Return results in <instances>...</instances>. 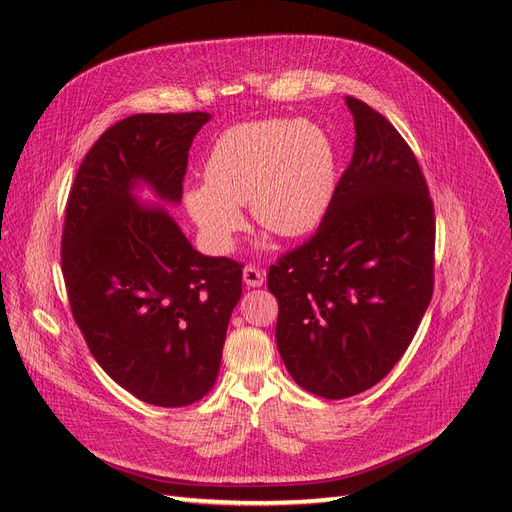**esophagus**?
<instances>
[{"label": "esophagus", "instance_id": "obj_1", "mask_svg": "<svg viewBox=\"0 0 512 512\" xmlns=\"http://www.w3.org/2000/svg\"><path fill=\"white\" fill-rule=\"evenodd\" d=\"M242 277H244V283L248 287H261V285H264V281H266V274L261 272L259 268H255V266H246L244 272H242Z\"/></svg>", "mask_w": 512, "mask_h": 512}]
</instances>
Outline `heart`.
I'll return each mask as SVG.
<instances>
[{
  "label": "heart",
  "instance_id": "b5f03b06",
  "mask_svg": "<svg viewBox=\"0 0 512 512\" xmlns=\"http://www.w3.org/2000/svg\"><path fill=\"white\" fill-rule=\"evenodd\" d=\"M335 190V151L309 121L264 119L233 125L205 160V181L186 188L183 203L212 253L235 246L246 220L298 238L320 225Z\"/></svg>",
  "mask_w": 512,
  "mask_h": 512
}]
</instances>
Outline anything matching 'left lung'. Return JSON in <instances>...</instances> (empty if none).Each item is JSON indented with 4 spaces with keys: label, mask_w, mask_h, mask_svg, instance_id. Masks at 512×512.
I'll list each match as a JSON object with an SVG mask.
<instances>
[{
    "label": "left lung",
    "mask_w": 512,
    "mask_h": 512,
    "mask_svg": "<svg viewBox=\"0 0 512 512\" xmlns=\"http://www.w3.org/2000/svg\"><path fill=\"white\" fill-rule=\"evenodd\" d=\"M355 151L318 231L270 266L277 346L294 381L326 400L374 387L409 348L432 298L435 209L409 144L346 97Z\"/></svg>",
    "instance_id": "8db88e82"
}]
</instances>
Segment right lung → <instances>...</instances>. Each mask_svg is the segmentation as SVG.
I'll return each instance as SVG.
<instances>
[{"instance_id":"add662e5","label":"right lung","mask_w":512,"mask_h":512,"mask_svg":"<svg viewBox=\"0 0 512 512\" xmlns=\"http://www.w3.org/2000/svg\"><path fill=\"white\" fill-rule=\"evenodd\" d=\"M207 112L134 114L101 134L77 170L62 231L73 318L114 383L155 406L214 387L242 264L205 257L160 203H181L188 151Z\"/></svg>"}]
</instances>
